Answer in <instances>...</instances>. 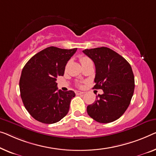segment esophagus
Wrapping results in <instances>:
<instances>
[{
	"instance_id": "esophagus-1",
	"label": "esophagus",
	"mask_w": 156,
	"mask_h": 156,
	"mask_svg": "<svg viewBox=\"0 0 156 156\" xmlns=\"http://www.w3.org/2000/svg\"><path fill=\"white\" fill-rule=\"evenodd\" d=\"M75 93H76V94H83V93H84V92H80V91H78V90H76Z\"/></svg>"
}]
</instances>
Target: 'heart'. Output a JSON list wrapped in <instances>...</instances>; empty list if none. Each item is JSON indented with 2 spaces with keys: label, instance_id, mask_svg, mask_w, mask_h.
Instances as JSON below:
<instances>
[{
  "label": "heart",
  "instance_id": "1",
  "mask_svg": "<svg viewBox=\"0 0 156 156\" xmlns=\"http://www.w3.org/2000/svg\"><path fill=\"white\" fill-rule=\"evenodd\" d=\"M80 61L81 62V64H82V66H83V65H85L86 64L89 63V62H92L91 60H90L89 58L87 57H81L80 58Z\"/></svg>",
  "mask_w": 156,
  "mask_h": 156
}]
</instances>
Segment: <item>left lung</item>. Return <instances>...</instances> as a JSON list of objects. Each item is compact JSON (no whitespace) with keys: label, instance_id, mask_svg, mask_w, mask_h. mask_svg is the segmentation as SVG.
Returning <instances> with one entry per match:
<instances>
[{"label":"left lung","instance_id":"1","mask_svg":"<svg viewBox=\"0 0 156 156\" xmlns=\"http://www.w3.org/2000/svg\"><path fill=\"white\" fill-rule=\"evenodd\" d=\"M83 52L95 65L93 89L104 92L87 106L88 115L101 123L115 121L125 112L133 96L134 77L132 67L124 57L108 48L86 49Z\"/></svg>","mask_w":156,"mask_h":156}]
</instances>
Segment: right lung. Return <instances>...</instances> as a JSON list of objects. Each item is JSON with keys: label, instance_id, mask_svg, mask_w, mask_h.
<instances>
[{"label": "right lung", "instance_id": "1", "mask_svg": "<svg viewBox=\"0 0 156 156\" xmlns=\"http://www.w3.org/2000/svg\"><path fill=\"white\" fill-rule=\"evenodd\" d=\"M77 48H47L29 60L22 69L20 90L28 112L38 121L52 124L61 120L69 111L72 90H59L58 76H64L67 62Z\"/></svg>", "mask_w": 156, "mask_h": 156}]
</instances>
